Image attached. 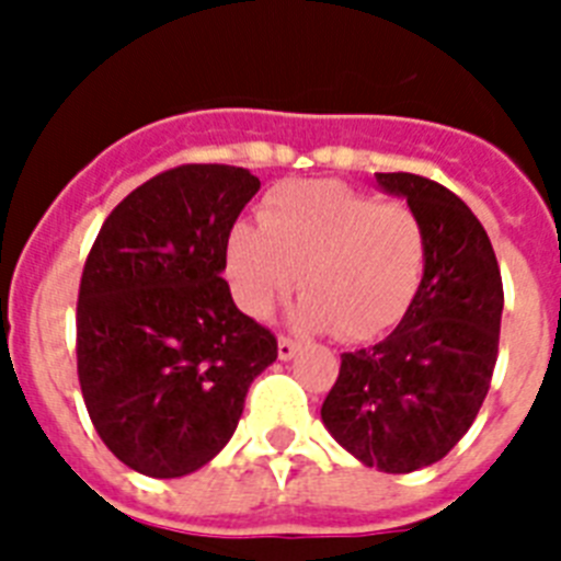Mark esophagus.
<instances>
[{"mask_svg":"<svg viewBox=\"0 0 561 561\" xmlns=\"http://www.w3.org/2000/svg\"><path fill=\"white\" fill-rule=\"evenodd\" d=\"M295 354H297V342L289 340V336H277V356H280L284 362H289Z\"/></svg>","mask_w":561,"mask_h":561,"instance_id":"obj_1","label":"esophagus"}]
</instances>
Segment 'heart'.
<instances>
[{"instance_id":"obj_1","label":"heart","mask_w":561,"mask_h":561,"mask_svg":"<svg viewBox=\"0 0 561 561\" xmlns=\"http://www.w3.org/2000/svg\"><path fill=\"white\" fill-rule=\"evenodd\" d=\"M427 257L419 216L340 182H289L266 196L261 227L227 236V272L241 309L266 320L297 286V329L374 340L408 311Z\"/></svg>"}]
</instances>
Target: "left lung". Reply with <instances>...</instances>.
<instances>
[{
	"label": "left lung",
	"mask_w": 561,
	"mask_h": 561,
	"mask_svg": "<svg viewBox=\"0 0 561 561\" xmlns=\"http://www.w3.org/2000/svg\"><path fill=\"white\" fill-rule=\"evenodd\" d=\"M376 185L419 216L424 275L385 340L342 354L320 415L359 463L408 474L472 427L497 362L503 280L483 225L453 191L415 173H376Z\"/></svg>",
	"instance_id": "1"
}]
</instances>
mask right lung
Returning <instances> with one entry per match:
<instances>
[{
    "instance_id": "right-lung-1",
    "label": "right lung",
    "mask_w": 561,
    "mask_h": 561,
    "mask_svg": "<svg viewBox=\"0 0 561 561\" xmlns=\"http://www.w3.org/2000/svg\"><path fill=\"white\" fill-rule=\"evenodd\" d=\"M261 187L236 165H180L108 213L78 291V379L114 458L148 478L210 463L277 340L232 304L227 236Z\"/></svg>"
}]
</instances>
